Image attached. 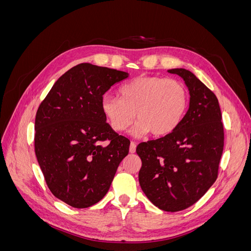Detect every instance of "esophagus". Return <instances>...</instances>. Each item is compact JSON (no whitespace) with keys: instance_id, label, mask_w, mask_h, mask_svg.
Segmentation results:
<instances>
[{"instance_id":"esophagus-1","label":"esophagus","mask_w":251,"mask_h":251,"mask_svg":"<svg viewBox=\"0 0 251 251\" xmlns=\"http://www.w3.org/2000/svg\"><path fill=\"white\" fill-rule=\"evenodd\" d=\"M128 151H130V153H135V151H136V143L135 142H131L130 143V150H128Z\"/></svg>"}]
</instances>
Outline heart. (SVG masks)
<instances>
[{
	"label": "heart",
	"mask_w": 251,
	"mask_h": 251,
	"mask_svg": "<svg viewBox=\"0 0 251 251\" xmlns=\"http://www.w3.org/2000/svg\"><path fill=\"white\" fill-rule=\"evenodd\" d=\"M188 107V91L183 82L161 76L141 75L119 89V97L104 95L101 111L110 126L124 132L135 117L134 136L151 133L162 137L176 130Z\"/></svg>",
	"instance_id": "obj_1"
}]
</instances>
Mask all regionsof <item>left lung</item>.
Segmentation results:
<instances>
[{
    "instance_id": "left-lung-1",
    "label": "left lung",
    "mask_w": 251,
    "mask_h": 251,
    "mask_svg": "<svg viewBox=\"0 0 251 251\" xmlns=\"http://www.w3.org/2000/svg\"><path fill=\"white\" fill-rule=\"evenodd\" d=\"M183 78L189 107L176 130L164 137L141 142L138 179L155 206L180 211L192 206L215 183L224 147L218 98L196 75L182 68L169 70Z\"/></svg>"
}]
</instances>
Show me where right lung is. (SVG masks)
<instances>
[{
    "label": "right lung",
    "instance_id": "right-lung-1",
    "mask_svg": "<svg viewBox=\"0 0 251 251\" xmlns=\"http://www.w3.org/2000/svg\"><path fill=\"white\" fill-rule=\"evenodd\" d=\"M127 77L124 71L79 64L55 81L37 109V162L51 193L72 207L100 201L128 154L130 140L113 130L101 111L103 94Z\"/></svg>",
    "mask_w": 251,
    "mask_h": 251
}]
</instances>
